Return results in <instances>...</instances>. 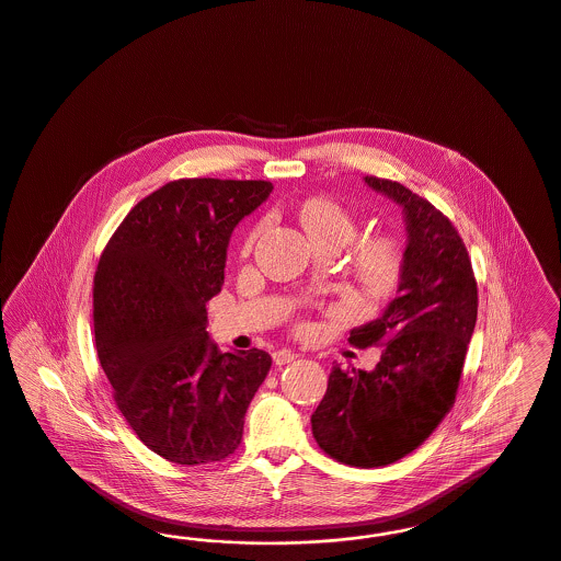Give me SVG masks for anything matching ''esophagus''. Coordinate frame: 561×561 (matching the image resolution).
Instances as JSON below:
<instances>
[{
  "instance_id": "34e87169",
  "label": "esophagus",
  "mask_w": 561,
  "mask_h": 561,
  "mask_svg": "<svg viewBox=\"0 0 561 561\" xmlns=\"http://www.w3.org/2000/svg\"><path fill=\"white\" fill-rule=\"evenodd\" d=\"M296 357H298V355H296L294 351H288V348H279V351H275V353H273V362H275L277 366H286V364H293Z\"/></svg>"
}]
</instances>
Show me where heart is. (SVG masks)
I'll return each mask as SVG.
<instances>
[{
	"label": "heart",
	"mask_w": 561,
	"mask_h": 561,
	"mask_svg": "<svg viewBox=\"0 0 561 561\" xmlns=\"http://www.w3.org/2000/svg\"><path fill=\"white\" fill-rule=\"evenodd\" d=\"M300 222L313 243L336 241L345 245L357 231L355 218L341 204L323 197H313L300 208ZM351 268L364 290L389 293L400 277V243L387 233H376L359 241L351 254Z\"/></svg>",
	"instance_id": "heart-1"
}]
</instances>
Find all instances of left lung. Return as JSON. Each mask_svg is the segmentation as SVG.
Here are the masks:
<instances>
[{
	"label": "left lung",
	"mask_w": 561,
	"mask_h": 561,
	"mask_svg": "<svg viewBox=\"0 0 561 561\" xmlns=\"http://www.w3.org/2000/svg\"><path fill=\"white\" fill-rule=\"evenodd\" d=\"M366 185L401 206L405 250L398 296L351 330L355 347L382 345L376 368H332L311 416L321 450L351 467H382L416 450L456 400L478 320V284L453 222L396 181Z\"/></svg>",
	"instance_id": "8db88e82"
}]
</instances>
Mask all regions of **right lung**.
I'll return each instance as SVG.
<instances>
[{"label":"right lung","mask_w":561,"mask_h":561,"mask_svg":"<svg viewBox=\"0 0 561 561\" xmlns=\"http://www.w3.org/2000/svg\"><path fill=\"white\" fill-rule=\"evenodd\" d=\"M267 181L181 179L140 199L94 273V341L113 400L138 439L176 465L236 453L271 355L220 353L206 302L220 293L227 248Z\"/></svg>","instance_id":"right-lung-1"}]
</instances>
